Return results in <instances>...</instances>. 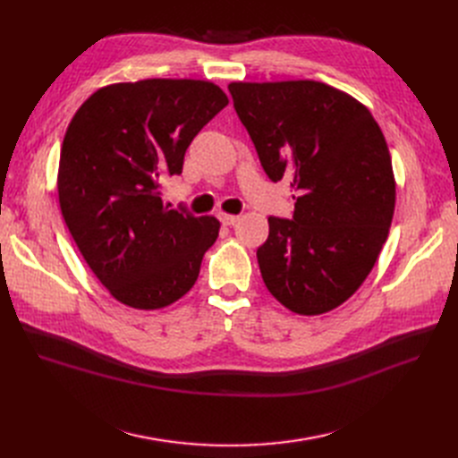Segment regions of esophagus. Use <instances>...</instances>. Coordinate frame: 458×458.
Wrapping results in <instances>:
<instances>
[{
  "mask_svg": "<svg viewBox=\"0 0 458 458\" xmlns=\"http://www.w3.org/2000/svg\"><path fill=\"white\" fill-rule=\"evenodd\" d=\"M217 217H220V222H222L224 225H234V224L238 222V217H241V216H236V214H227V212H220V214H217Z\"/></svg>",
  "mask_w": 458,
  "mask_h": 458,
  "instance_id": "obj_1",
  "label": "esophagus"
}]
</instances>
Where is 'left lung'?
<instances>
[{"instance_id":"obj_1","label":"left lung","mask_w":458,"mask_h":458,"mask_svg":"<svg viewBox=\"0 0 458 458\" xmlns=\"http://www.w3.org/2000/svg\"><path fill=\"white\" fill-rule=\"evenodd\" d=\"M229 93L270 181L291 177L296 191L293 220L268 217L260 276L293 313H328L373 270L394 220L382 130L354 97L313 80L233 81Z\"/></svg>"}]
</instances>
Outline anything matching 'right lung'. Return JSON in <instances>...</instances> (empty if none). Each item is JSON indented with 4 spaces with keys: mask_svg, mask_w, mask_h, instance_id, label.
<instances>
[{
    "mask_svg": "<svg viewBox=\"0 0 458 458\" xmlns=\"http://www.w3.org/2000/svg\"><path fill=\"white\" fill-rule=\"evenodd\" d=\"M229 104L205 80L152 78L100 87L74 114L61 145L63 220L102 285L134 310H162L199 276L220 222L162 201L184 152Z\"/></svg>",
    "mask_w": 458,
    "mask_h": 458,
    "instance_id": "add662e5",
    "label": "right lung"
}]
</instances>
